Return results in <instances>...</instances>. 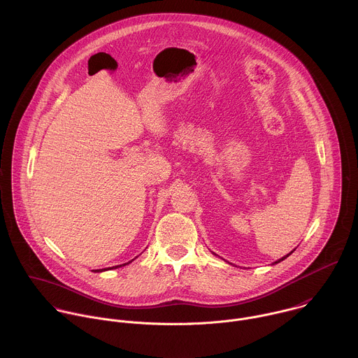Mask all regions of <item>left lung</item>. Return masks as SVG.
Returning <instances> with one entry per match:
<instances>
[{
  "label": "left lung",
  "instance_id": "8db88e82",
  "mask_svg": "<svg viewBox=\"0 0 358 358\" xmlns=\"http://www.w3.org/2000/svg\"><path fill=\"white\" fill-rule=\"evenodd\" d=\"M294 251H295V250H294ZM294 251H292V252H294ZM292 252H289V254H288V255L282 256V257H281V259H278V260H275V262H274V263H280V262H281V260H284V259H287V257H288V256L291 255V254H292ZM274 263H273V264H274Z\"/></svg>",
  "mask_w": 358,
  "mask_h": 358
}]
</instances>
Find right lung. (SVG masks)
<instances>
[{
    "mask_svg": "<svg viewBox=\"0 0 358 358\" xmlns=\"http://www.w3.org/2000/svg\"><path fill=\"white\" fill-rule=\"evenodd\" d=\"M132 260H134V259H132ZM132 260H131V262H132ZM131 262H128V263H131ZM128 263H125V264H128ZM125 264H120V266H125ZM120 266H115V267H120ZM108 268H113V267H108ZM104 270H106V268H104ZM95 271H103V268L102 270H95Z\"/></svg>",
    "mask_w": 358,
    "mask_h": 358,
    "instance_id": "right-lung-1",
    "label": "right lung"
}]
</instances>
